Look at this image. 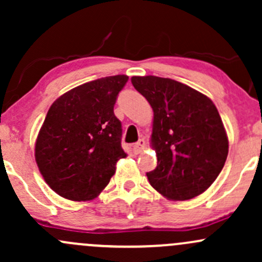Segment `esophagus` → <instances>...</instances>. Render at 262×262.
I'll return each mask as SVG.
<instances>
[{"instance_id":"esophagus-1","label":"esophagus","mask_w":262,"mask_h":262,"mask_svg":"<svg viewBox=\"0 0 262 262\" xmlns=\"http://www.w3.org/2000/svg\"><path fill=\"white\" fill-rule=\"evenodd\" d=\"M145 146H146L145 140H143V139L139 140V141H137V142L134 145V151H135V154H140V152H141L143 148H145Z\"/></svg>"}]
</instances>
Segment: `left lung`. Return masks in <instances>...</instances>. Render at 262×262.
I'll list each match as a JSON object with an SVG mask.
<instances>
[{
  "label": "left lung",
  "mask_w": 262,
  "mask_h": 262,
  "mask_svg": "<svg viewBox=\"0 0 262 262\" xmlns=\"http://www.w3.org/2000/svg\"><path fill=\"white\" fill-rule=\"evenodd\" d=\"M131 82L154 110L151 142L157 166L151 186L170 200H190L206 191L221 172L229 140L217 108L187 85L157 76Z\"/></svg>",
  "instance_id": "1"
}]
</instances>
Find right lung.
Listing matches in <instances>:
<instances>
[{
	"instance_id": "1",
	"label": "right lung",
	"mask_w": 262,
	"mask_h": 262,
	"mask_svg": "<svg viewBox=\"0 0 262 262\" xmlns=\"http://www.w3.org/2000/svg\"><path fill=\"white\" fill-rule=\"evenodd\" d=\"M127 81L126 75L98 78L70 90L50 107L35 157L46 184L62 198L95 199L126 157L114 106Z\"/></svg>"
}]
</instances>
